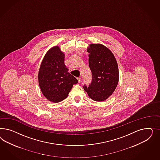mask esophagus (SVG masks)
<instances>
[{
  "label": "esophagus",
  "mask_w": 160,
  "mask_h": 160,
  "mask_svg": "<svg viewBox=\"0 0 160 160\" xmlns=\"http://www.w3.org/2000/svg\"><path fill=\"white\" fill-rule=\"evenodd\" d=\"M78 82H81V81H82V78H78Z\"/></svg>",
  "instance_id": "obj_1"
}]
</instances>
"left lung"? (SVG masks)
I'll list each match as a JSON object with an SVG mask.
<instances>
[{"label": "left lung", "mask_w": 160, "mask_h": 160, "mask_svg": "<svg viewBox=\"0 0 160 160\" xmlns=\"http://www.w3.org/2000/svg\"><path fill=\"white\" fill-rule=\"evenodd\" d=\"M89 67L92 73V82L83 86L88 97L96 102H104L115 91L119 80L116 58L112 51L100 43L88 44Z\"/></svg>", "instance_id": "1"}]
</instances>
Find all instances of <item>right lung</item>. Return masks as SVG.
Returning a JSON list of instances; mask_svg holds the SVG:
<instances>
[{"label":"right lung","instance_id":"right-lung-1","mask_svg":"<svg viewBox=\"0 0 160 160\" xmlns=\"http://www.w3.org/2000/svg\"><path fill=\"white\" fill-rule=\"evenodd\" d=\"M65 54L58 46L45 54L38 72L39 87L48 101L57 103L68 97L73 84L78 80L68 72L64 64Z\"/></svg>","mask_w":160,"mask_h":160}]
</instances>
